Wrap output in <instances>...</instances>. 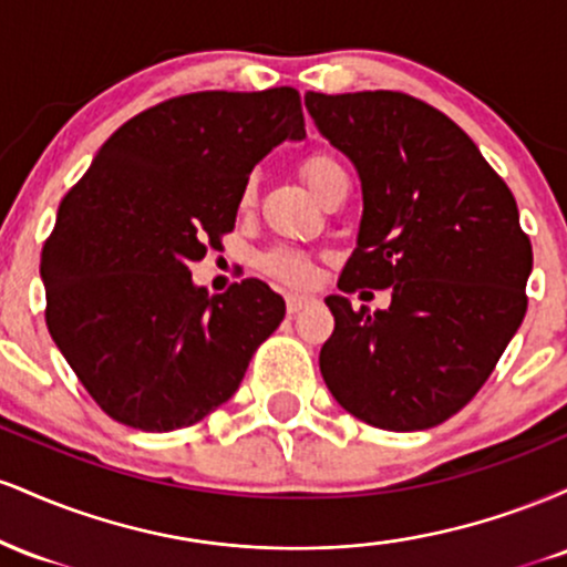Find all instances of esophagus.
Instances as JSON below:
<instances>
[{
	"label": "esophagus",
	"mask_w": 567,
	"mask_h": 567,
	"mask_svg": "<svg viewBox=\"0 0 567 567\" xmlns=\"http://www.w3.org/2000/svg\"><path fill=\"white\" fill-rule=\"evenodd\" d=\"M315 303V298L311 296H303V292H288V298H285V306H288V315H298V311L306 309V306Z\"/></svg>",
	"instance_id": "esophagus-1"
}]
</instances>
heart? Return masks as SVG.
<instances>
[{
    "label": "heart",
    "mask_w": 567,
    "mask_h": 567,
    "mask_svg": "<svg viewBox=\"0 0 567 567\" xmlns=\"http://www.w3.org/2000/svg\"><path fill=\"white\" fill-rule=\"evenodd\" d=\"M338 173H343V167L338 165L333 157H328V154H311V157L303 162V178L315 194H320L322 186ZM243 199H252V184L245 186ZM258 266H261L266 275L282 279V282L288 285H306L315 277V266H311L309 256L301 250H292V247H275V250L264 252V256L258 258Z\"/></svg>",
    "instance_id": "b5f03b06"
}]
</instances>
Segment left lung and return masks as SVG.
<instances>
[{"instance_id": "1", "label": "left lung", "mask_w": 567, "mask_h": 567, "mask_svg": "<svg viewBox=\"0 0 567 567\" xmlns=\"http://www.w3.org/2000/svg\"><path fill=\"white\" fill-rule=\"evenodd\" d=\"M306 109L362 181L338 288L392 290L379 311L324 298L336 330L322 379L370 426H437L483 389L528 309L533 247L517 202L470 135L419 97L306 93Z\"/></svg>"}]
</instances>
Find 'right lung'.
Listing matches in <instances>:
<instances>
[{
	"label": "right lung",
	"mask_w": 567,
	"mask_h": 567,
	"mask_svg": "<svg viewBox=\"0 0 567 567\" xmlns=\"http://www.w3.org/2000/svg\"><path fill=\"white\" fill-rule=\"evenodd\" d=\"M301 138L292 87L178 95L127 120L63 197L39 264L44 320L114 421L173 432L237 392L285 301L261 279L210 296L188 264L234 229L252 167Z\"/></svg>",
	"instance_id": "1"
}]
</instances>
